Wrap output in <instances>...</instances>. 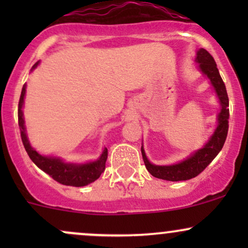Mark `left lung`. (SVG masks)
<instances>
[{
    "instance_id": "obj_1",
    "label": "left lung",
    "mask_w": 248,
    "mask_h": 248,
    "mask_svg": "<svg viewBox=\"0 0 248 248\" xmlns=\"http://www.w3.org/2000/svg\"><path fill=\"white\" fill-rule=\"evenodd\" d=\"M196 62L198 64L199 71L209 78L216 92V95L218 98L220 110H219L217 115V127H216L215 132L210 136L206 143L201 149L191 153L183 161L175 164H170V166H156V164H153L147 158L143 146H142L141 153L147 170L156 178L178 182L187 181V179L196 177L218 155V153L220 152L224 146L225 140H226L227 132H229L230 116L229 108H227L229 107V96H227L226 87H225L223 79L219 75L215 59L205 49H199L197 51Z\"/></svg>"
}]
</instances>
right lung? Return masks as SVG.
Segmentation results:
<instances>
[{
    "instance_id": "add662e5",
    "label": "right lung",
    "mask_w": 248,
    "mask_h": 248,
    "mask_svg": "<svg viewBox=\"0 0 248 248\" xmlns=\"http://www.w3.org/2000/svg\"><path fill=\"white\" fill-rule=\"evenodd\" d=\"M39 62H37L32 66L31 71H33L38 66ZM25 91H27V84L23 85L22 88L21 98L18 102V126L21 130V138L23 146L27 150L28 155L31 161L36 164L39 169L50 175L58 183L70 186H85L92 183L100 177V175L105 171L107 161V148H104L102 154L98 160L93 162H86V163H70V162L62 161L61 157L57 156H45L39 154L35 148L30 144L29 139L27 135V129L24 124L23 108Z\"/></svg>"
}]
</instances>
